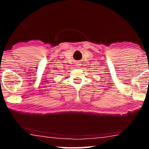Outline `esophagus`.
<instances>
[{
  "label": "esophagus",
  "mask_w": 149,
  "mask_h": 149,
  "mask_svg": "<svg viewBox=\"0 0 149 149\" xmlns=\"http://www.w3.org/2000/svg\"><path fill=\"white\" fill-rule=\"evenodd\" d=\"M80 65H81V64H80V63H79V62H77V63H76V66H78V67H79V66H80Z\"/></svg>",
  "instance_id": "obj_1"
}]
</instances>
